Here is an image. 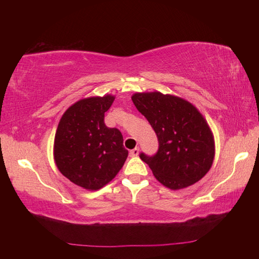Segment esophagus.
Here are the masks:
<instances>
[{
	"label": "esophagus",
	"mask_w": 259,
	"mask_h": 259,
	"mask_svg": "<svg viewBox=\"0 0 259 259\" xmlns=\"http://www.w3.org/2000/svg\"><path fill=\"white\" fill-rule=\"evenodd\" d=\"M139 155V148H135V149H133V150H130V156L131 157H136V156H138Z\"/></svg>",
	"instance_id": "1"
}]
</instances>
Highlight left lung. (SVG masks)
<instances>
[{
  "instance_id": "obj_1",
  "label": "left lung",
  "mask_w": 259,
  "mask_h": 259,
  "mask_svg": "<svg viewBox=\"0 0 259 259\" xmlns=\"http://www.w3.org/2000/svg\"><path fill=\"white\" fill-rule=\"evenodd\" d=\"M131 99L157 135L158 151L139 156L159 183L175 190L200 180L214 156L212 134L201 113L184 99L160 92L136 93Z\"/></svg>"
}]
</instances>
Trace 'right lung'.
<instances>
[{"label": "right lung", "mask_w": 259, "mask_h": 259, "mask_svg": "<svg viewBox=\"0 0 259 259\" xmlns=\"http://www.w3.org/2000/svg\"><path fill=\"white\" fill-rule=\"evenodd\" d=\"M112 96L88 98L71 106L60 120L54 138V159L60 171L89 190L111 181L128 157L123 137L104 123Z\"/></svg>", "instance_id": "right-lung-1"}]
</instances>
